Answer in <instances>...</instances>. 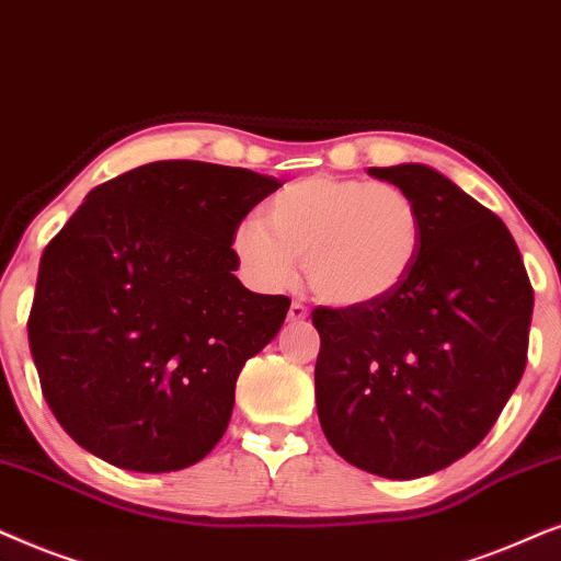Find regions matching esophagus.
I'll list each match as a JSON object with an SVG mask.
<instances>
[{"label":"esophagus","mask_w":561,"mask_h":561,"mask_svg":"<svg viewBox=\"0 0 561 561\" xmlns=\"http://www.w3.org/2000/svg\"><path fill=\"white\" fill-rule=\"evenodd\" d=\"M308 308H305L302 302H293L289 305V312H287V320L289 323H305V320H308Z\"/></svg>","instance_id":"34e87169"}]
</instances>
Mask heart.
I'll return each instance as SVG.
<instances>
[{
	"label": "heart",
	"instance_id": "obj_1",
	"mask_svg": "<svg viewBox=\"0 0 561 561\" xmlns=\"http://www.w3.org/2000/svg\"><path fill=\"white\" fill-rule=\"evenodd\" d=\"M423 249V215L394 184L328 174L282 186L230 236L243 279L264 293L287 289L302 256L308 285L333 308L356 310L405 285Z\"/></svg>",
	"mask_w": 561,
	"mask_h": 561
}]
</instances>
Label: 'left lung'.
I'll list each match as a JSON object with an SVG mask.
<instances>
[{"label": "left lung", "mask_w": 561, "mask_h": 561, "mask_svg": "<svg viewBox=\"0 0 561 561\" xmlns=\"http://www.w3.org/2000/svg\"><path fill=\"white\" fill-rule=\"evenodd\" d=\"M423 215L421 259L371 308L312 310L328 444L369 474L415 480L495 425L526 369L534 289L505 222L425 163L367 169Z\"/></svg>", "instance_id": "1"}]
</instances>
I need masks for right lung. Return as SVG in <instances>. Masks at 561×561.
<instances>
[{"instance_id":"right-lung-1","label":"right lung","mask_w":561,"mask_h":561,"mask_svg":"<svg viewBox=\"0 0 561 561\" xmlns=\"http://www.w3.org/2000/svg\"><path fill=\"white\" fill-rule=\"evenodd\" d=\"M279 179L156 161L94 186L46 245L27 339L48 408L130 472L197 465L228 428L236 379L289 300L238 279L230 236Z\"/></svg>"}]
</instances>
